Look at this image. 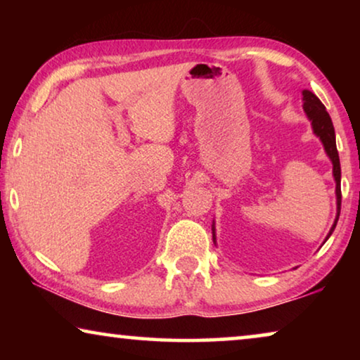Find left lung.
<instances>
[{
    "label": "left lung",
    "instance_id": "1",
    "mask_svg": "<svg viewBox=\"0 0 360 360\" xmlns=\"http://www.w3.org/2000/svg\"><path fill=\"white\" fill-rule=\"evenodd\" d=\"M303 110L307 112L308 120L311 121L313 132L319 137V141L323 142L324 150L329 159L333 162V175L334 180H336V200H338V214L336 219H334V224L331 231H329L328 238L333 234L334 228H336L339 213H341V164H339V154L336 147V134H334V126L331 117H329L326 108L319 98L311 93L309 90H303ZM326 238V239H328ZM213 239L214 238V228H213Z\"/></svg>",
    "mask_w": 360,
    "mask_h": 360
}]
</instances>
